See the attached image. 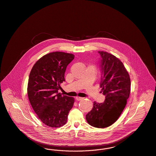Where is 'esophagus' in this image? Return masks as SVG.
Instances as JSON below:
<instances>
[{
  "mask_svg": "<svg viewBox=\"0 0 156 156\" xmlns=\"http://www.w3.org/2000/svg\"><path fill=\"white\" fill-rule=\"evenodd\" d=\"M83 99V98H82V97H76V101H81V100Z\"/></svg>",
  "mask_w": 156,
  "mask_h": 156,
  "instance_id": "34e87169",
  "label": "esophagus"
}]
</instances>
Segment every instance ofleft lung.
<instances>
[{
    "label": "left lung",
    "mask_w": 156,
    "mask_h": 156,
    "mask_svg": "<svg viewBox=\"0 0 156 156\" xmlns=\"http://www.w3.org/2000/svg\"><path fill=\"white\" fill-rule=\"evenodd\" d=\"M98 52L101 57L100 87L105 100L101 104L94 102L86 119L93 127L105 128L113 124L125 109L130 92V78L120 60L108 52Z\"/></svg>",
    "instance_id": "left-lung-1"
}]
</instances>
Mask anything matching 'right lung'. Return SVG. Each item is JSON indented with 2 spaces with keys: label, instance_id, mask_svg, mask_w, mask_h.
<instances>
[{
  "label": "right lung",
  "instance_id": "add662e5",
  "mask_svg": "<svg viewBox=\"0 0 156 156\" xmlns=\"http://www.w3.org/2000/svg\"><path fill=\"white\" fill-rule=\"evenodd\" d=\"M74 58L73 54L50 52L38 59L29 78L27 94L38 118L45 125L59 127L67 122L74 98L62 95L58 90L65 81L67 66Z\"/></svg>",
  "mask_w": 156,
  "mask_h": 156
}]
</instances>
